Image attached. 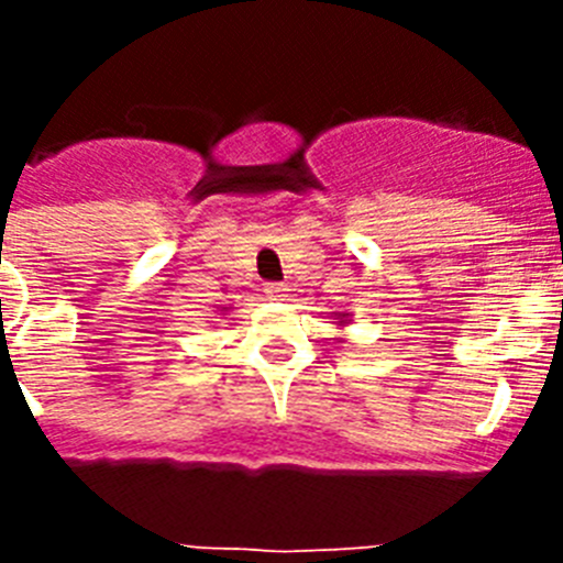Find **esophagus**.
<instances>
[{
    "mask_svg": "<svg viewBox=\"0 0 563 563\" xmlns=\"http://www.w3.org/2000/svg\"><path fill=\"white\" fill-rule=\"evenodd\" d=\"M265 290L273 301H287V298H290V287L287 285H276V282H273V285H267Z\"/></svg>",
    "mask_w": 563,
    "mask_h": 563,
    "instance_id": "1",
    "label": "esophagus"
}]
</instances>
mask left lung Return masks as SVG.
<instances>
[{
    "mask_svg": "<svg viewBox=\"0 0 563 563\" xmlns=\"http://www.w3.org/2000/svg\"><path fill=\"white\" fill-rule=\"evenodd\" d=\"M332 316L338 318V327L350 324V321H352V318H350V312H332Z\"/></svg>",
    "mask_w": 563,
    "mask_h": 563,
    "instance_id": "obj_1",
    "label": "left lung"
}]
</instances>
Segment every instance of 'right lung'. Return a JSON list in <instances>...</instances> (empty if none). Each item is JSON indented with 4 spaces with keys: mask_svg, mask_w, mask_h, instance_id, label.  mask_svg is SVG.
Here are the masks:
<instances>
[{
    "mask_svg": "<svg viewBox=\"0 0 563 563\" xmlns=\"http://www.w3.org/2000/svg\"><path fill=\"white\" fill-rule=\"evenodd\" d=\"M225 312H228V310H225V307H222V316H225Z\"/></svg>",
    "mask_w": 563,
    "mask_h": 563,
    "instance_id": "obj_1",
    "label": "right lung"
}]
</instances>
